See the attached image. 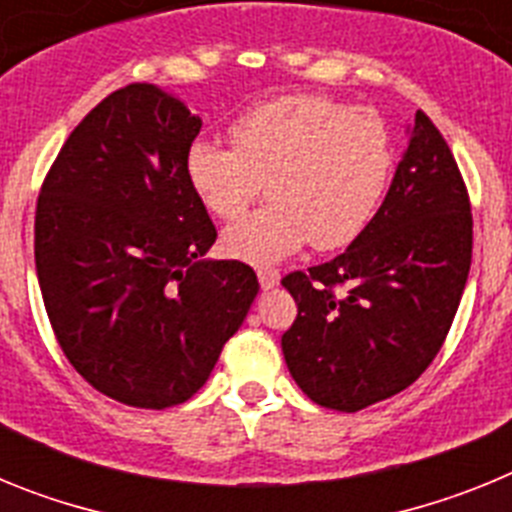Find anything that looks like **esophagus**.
I'll return each instance as SVG.
<instances>
[{
  "mask_svg": "<svg viewBox=\"0 0 512 512\" xmlns=\"http://www.w3.org/2000/svg\"><path fill=\"white\" fill-rule=\"evenodd\" d=\"M256 274H259V284H261V289H274L279 284V271L277 269H269V266H261L259 271H256Z\"/></svg>",
  "mask_w": 512,
  "mask_h": 512,
  "instance_id": "1",
  "label": "esophagus"
}]
</instances>
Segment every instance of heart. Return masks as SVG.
<instances>
[{
    "label": "heart",
    "mask_w": 512,
    "mask_h": 512,
    "mask_svg": "<svg viewBox=\"0 0 512 512\" xmlns=\"http://www.w3.org/2000/svg\"><path fill=\"white\" fill-rule=\"evenodd\" d=\"M233 146L197 140L189 184L220 220L243 215L261 192L271 202L223 233V248L271 264L307 241L333 251L372 223L390 184L395 151L382 117L325 94H284L238 117Z\"/></svg>",
    "instance_id": "heart-1"
}]
</instances>
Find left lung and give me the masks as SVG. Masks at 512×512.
Wrapping results in <instances>:
<instances>
[{"label":"left lung","instance_id":"1","mask_svg":"<svg viewBox=\"0 0 512 512\" xmlns=\"http://www.w3.org/2000/svg\"><path fill=\"white\" fill-rule=\"evenodd\" d=\"M472 264V212L459 166L423 112L390 192L328 264L282 279L297 318L287 369L323 408L356 413L415 382L441 351Z\"/></svg>","mask_w":512,"mask_h":512}]
</instances>
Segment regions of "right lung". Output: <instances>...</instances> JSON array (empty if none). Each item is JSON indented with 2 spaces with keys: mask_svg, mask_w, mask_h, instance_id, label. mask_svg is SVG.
<instances>
[{
  "mask_svg": "<svg viewBox=\"0 0 512 512\" xmlns=\"http://www.w3.org/2000/svg\"><path fill=\"white\" fill-rule=\"evenodd\" d=\"M200 128L166 89H117L76 125L38 197L53 333L94 390L133 408L189 400L259 295L251 266L205 259L217 230L187 174Z\"/></svg>",
  "mask_w": 512,
  "mask_h": 512,
  "instance_id": "add662e5",
  "label": "right lung"
}]
</instances>
